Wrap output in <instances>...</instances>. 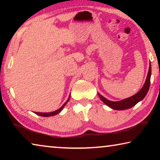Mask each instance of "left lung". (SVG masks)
<instances>
[{
    "instance_id": "8db88e82",
    "label": "left lung",
    "mask_w": 160,
    "mask_h": 160,
    "mask_svg": "<svg viewBox=\"0 0 160 160\" xmlns=\"http://www.w3.org/2000/svg\"><path fill=\"white\" fill-rule=\"evenodd\" d=\"M150 77H151V64L150 63L148 76H147V78H146L144 85H143L141 90H140L137 94H135V95L118 102L110 101V100H108L107 99L102 96L101 94L99 93H98V95L99 97V98L101 99L102 101L104 102L105 104L107 105L108 107H109L113 109L125 110V109H130V108L135 106L137 103H138L140 101H141V100H142L145 98L146 94H147V93L148 92L149 88H150Z\"/></svg>"
}]
</instances>
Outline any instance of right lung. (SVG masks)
Segmentation results:
<instances>
[{
	"label": "right lung",
	"mask_w": 160,
	"mask_h": 160,
	"mask_svg": "<svg viewBox=\"0 0 160 160\" xmlns=\"http://www.w3.org/2000/svg\"><path fill=\"white\" fill-rule=\"evenodd\" d=\"M70 95L69 96V97H68V100L66 101V102H65V104L63 105V106H62L60 109H57L56 111H54V112H49V113H42V112H34L35 113H36V114H37V115H39V116H44V117H48V116H55V115H56V114H58V113H60L61 111H62V109H63V107L66 106V104H67V102L69 101V99H70Z\"/></svg>",
	"instance_id": "obj_1"
}]
</instances>
